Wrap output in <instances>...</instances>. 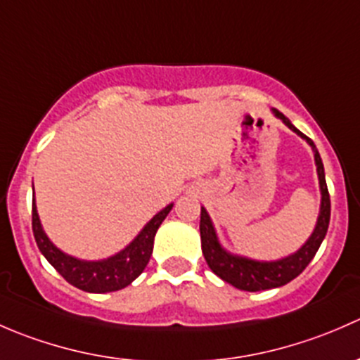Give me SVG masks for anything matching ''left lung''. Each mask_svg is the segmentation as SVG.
<instances>
[{
	"mask_svg": "<svg viewBox=\"0 0 360 360\" xmlns=\"http://www.w3.org/2000/svg\"><path fill=\"white\" fill-rule=\"evenodd\" d=\"M278 120H282L285 127L296 132L301 139L307 141L314 151L315 165H317V176H319V186H321V210H319L317 224H315L314 231L308 237V240L301 245L296 252L289 254V256L282 257V259L275 261H257L250 259V257L238 256V254L228 252L226 249L221 245L219 238H217L216 228H214L212 219H210L209 212L205 207H202L200 212V238H202V252L205 257L207 264L210 270L223 278L224 282L231 284L233 288L240 289V291H266V289L281 288L296 278L304 268L308 266L311 259H314L315 252L321 248L322 240H324L326 233H328L329 217H331V200H329L328 184H326V174L324 165H322L321 155H319L317 148H315L314 141L308 139L304 134H301L296 127L292 125L291 120L285 118L281 111L271 110Z\"/></svg>",
	"mask_w": 360,
	"mask_h": 360,
	"instance_id": "left-lung-1",
	"label": "left lung"
}]
</instances>
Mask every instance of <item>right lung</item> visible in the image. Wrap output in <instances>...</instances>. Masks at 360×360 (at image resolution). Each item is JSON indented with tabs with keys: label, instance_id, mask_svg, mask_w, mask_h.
Masks as SVG:
<instances>
[{
	"label": "right lung",
	"instance_id": "1",
	"mask_svg": "<svg viewBox=\"0 0 360 360\" xmlns=\"http://www.w3.org/2000/svg\"><path fill=\"white\" fill-rule=\"evenodd\" d=\"M172 205L174 203H169L165 209L155 214L144 224L139 235L125 249L112 254V256L106 257V259L86 261L63 252V250L46 237L45 230L41 226V221H39L34 200H32V233H34L38 249L41 250L46 261L71 285H75V288L82 289L85 292L97 294L120 291V289L132 284L144 271V268H146L148 261L151 257V252H153L155 235H157V230L167 217V214L172 210Z\"/></svg>",
	"mask_w": 360,
	"mask_h": 360
}]
</instances>
